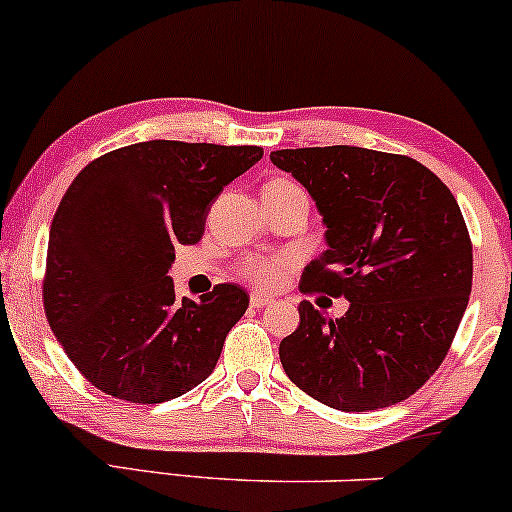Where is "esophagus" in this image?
Masks as SVG:
<instances>
[{"label": "esophagus", "mask_w": 512, "mask_h": 512, "mask_svg": "<svg viewBox=\"0 0 512 512\" xmlns=\"http://www.w3.org/2000/svg\"><path fill=\"white\" fill-rule=\"evenodd\" d=\"M272 301H274L272 296L260 294V291H252V294H250V306H252V308H265V306H269V303H272Z\"/></svg>", "instance_id": "esophagus-1"}]
</instances>
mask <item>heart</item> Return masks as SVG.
I'll list each match as a JSON object with an SVG mask.
<instances>
[{"instance_id": "b5f03b06", "label": "heart", "mask_w": 512, "mask_h": 512, "mask_svg": "<svg viewBox=\"0 0 512 512\" xmlns=\"http://www.w3.org/2000/svg\"><path fill=\"white\" fill-rule=\"evenodd\" d=\"M294 265L291 255H274V257H250L243 262V274L257 286H274L282 282L286 269Z\"/></svg>"}]
</instances>
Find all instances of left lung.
<instances>
[{
    "mask_svg": "<svg viewBox=\"0 0 512 512\" xmlns=\"http://www.w3.org/2000/svg\"><path fill=\"white\" fill-rule=\"evenodd\" d=\"M269 160L308 189L328 228L301 294L350 301L342 318L301 301L279 345L284 372L345 413L406 401L440 369L469 303L474 255L457 199L408 155L330 145Z\"/></svg>",
    "mask_w": 512,
    "mask_h": 512,
    "instance_id": "obj_1",
    "label": "left lung"
}]
</instances>
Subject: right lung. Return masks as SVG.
Instances as JSON below:
<instances>
[{
	"label": "right lung",
	"instance_id": "right-lung-1",
	"mask_svg": "<svg viewBox=\"0 0 512 512\" xmlns=\"http://www.w3.org/2000/svg\"><path fill=\"white\" fill-rule=\"evenodd\" d=\"M260 157L257 145L148 140L72 179L50 226L43 308L89 384L162 403L213 372L250 296L216 284L179 301L167 272L174 245L199 243L211 201Z\"/></svg>",
	"mask_w": 512,
	"mask_h": 512
}]
</instances>
